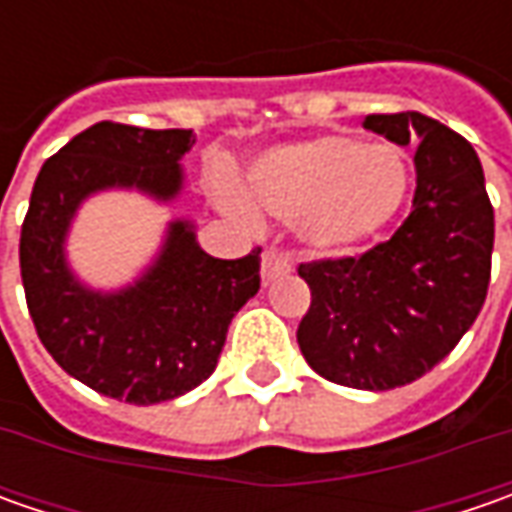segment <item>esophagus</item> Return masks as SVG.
Instances as JSON below:
<instances>
[{
    "mask_svg": "<svg viewBox=\"0 0 512 512\" xmlns=\"http://www.w3.org/2000/svg\"><path fill=\"white\" fill-rule=\"evenodd\" d=\"M290 273V262H287V256H282L279 250H265L262 253V279H265V285L270 282H279L282 276Z\"/></svg>",
    "mask_w": 512,
    "mask_h": 512,
    "instance_id": "obj_1",
    "label": "esophagus"
}]
</instances>
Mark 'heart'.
<instances>
[{
  "instance_id": "heart-1",
  "label": "heart",
  "mask_w": 512,
  "mask_h": 512,
  "mask_svg": "<svg viewBox=\"0 0 512 512\" xmlns=\"http://www.w3.org/2000/svg\"><path fill=\"white\" fill-rule=\"evenodd\" d=\"M410 162L390 142L356 136H316L265 153L250 170V193L273 219L299 227L319 253H336L376 236L404 205ZM222 205L250 219L253 210L233 187Z\"/></svg>"
}]
</instances>
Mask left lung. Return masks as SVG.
<instances>
[{
    "label": "left lung",
    "mask_w": 512,
    "mask_h": 512,
    "mask_svg": "<svg viewBox=\"0 0 512 512\" xmlns=\"http://www.w3.org/2000/svg\"><path fill=\"white\" fill-rule=\"evenodd\" d=\"M364 128L416 145V193L402 227L362 256L302 262L310 307L296 339L327 382L393 390L422 379L476 322L490 285L493 205L473 145L407 110Z\"/></svg>",
    "instance_id": "left-lung-1"
}]
</instances>
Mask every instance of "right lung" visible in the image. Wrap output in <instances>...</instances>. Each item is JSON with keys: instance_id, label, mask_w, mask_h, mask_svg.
<instances>
[{"instance_id": "obj_1", "label": "right lung", "mask_w": 512, "mask_h": 512, "mask_svg": "<svg viewBox=\"0 0 512 512\" xmlns=\"http://www.w3.org/2000/svg\"><path fill=\"white\" fill-rule=\"evenodd\" d=\"M193 130L99 122L42 165L22 222L19 267L30 319L56 364L96 393L159 404L199 387L216 370L230 319L259 293V253L213 259L190 222H170L159 259L136 285L99 293L65 262V236L82 199L136 187L168 202L182 190Z\"/></svg>"}]
</instances>
